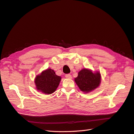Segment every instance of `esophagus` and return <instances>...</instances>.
I'll return each mask as SVG.
<instances>
[{"label":"esophagus","mask_w":134,"mask_h":134,"mask_svg":"<svg viewBox=\"0 0 134 134\" xmlns=\"http://www.w3.org/2000/svg\"><path fill=\"white\" fill-rule=\"evenodd\" d=\"M65 77L68 79H71L72 78V76L70 74H66Z\"/></svg>","instance_id":"1"}]
</instances>
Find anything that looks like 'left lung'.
Segmentation results:
<instances>
[{
  "label": "left lung",
  "mask_w": 134,
  "mask_h": 134,
  "mask_svg": "<svg viewBox=\"0 0 134 134\" xmlns=\"http://www.w3.org/2000/svg\"><path fill=\"white\" fill-rule=\"evenodd\" d=\"M101 76L99 71L93 72L88 69H83L79 72L74 80L80 90L83 92L89 93L98 87Z\"/></svg>",
  "instance_id": "1"
}]
</instances>
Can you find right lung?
Listing matches in <instances>:
<instances>
[{"instance_id": "1", "label": "right lung", "mask_w": 134, "mask_h": 134, "mask_svg": "<svg viewBox=\"0 0 134 134\" xmlns=\"http://www.w3.org/2000/svg\"><path fill=\"white\" fill-rule=\"evenodd\" d=\"M61 79V76L56 75L54 70L47 69L36 76L35 83L38 91L46 94H50L56 90Z\"/></svg>"}]
</instances>
